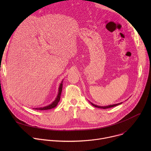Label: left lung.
I'll return each instance as SVG.
<instances>
[{"label": "left lung", "instance_id": "obj_1", "mask_svg": "<svg viewBox=\"0 0 151 151\" xmlns=\"http://www.w3.org/2000/svg\"><path fill=\"white\" fill-rule=\"evenodd\" d=\"M90 103H91L93 106H94V107H98V108H101V109H107V108H110V107H115V106H118V105H119V104H122V102H121V103H119L114 104H111V105L106 106H101L96 105V104H94V103H91V101H90Z\"/></svg>", "mask_w": 151, "mask_h": 151}]
</instances>
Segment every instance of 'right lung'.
<instances>
[{
	"instance_id": "add662e5",
	"label": "right lung",
	"mask_w": 151,
	"mask_h": 151,
	"mask_svg": "<svg viewBox=\"0 0 151 151\" xmlns=\"http://www.w3.org/2000/svg\"><path fill=\"white\" fill-rule=\"evenodd\" d=\"M63 81H61V83L59 85V88H58V94L55 99L54 101H53L51 104H50L48 106L42 107H36V108H33V109H36V110H40V111H44V110H49V109H51L52 108H54L55 107L57 106V105L58 104L60 100V96H61V91H62V88H63Z\"/></svg>"
}]
</instances>
